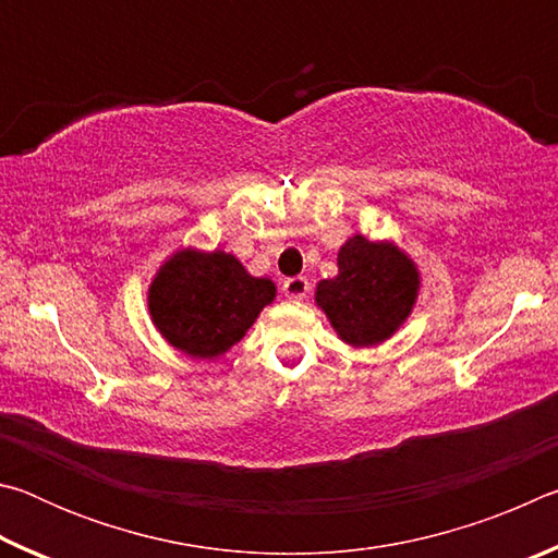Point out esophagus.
Returning a JSON list of instances; mask_svg holds the SVG:
<instances>
[{
  "label": "esophagus",
  "mask_w": 558,
  "mask_h": 558,
  "mask_svg": "<svg viewBox=\"0 0 558 558\" xmlns=\"http://www.w3.org/2000/svg\"><path fill=\"white\" fill-rule=\"evenodd\" d=\"M282 292H286L288 300H302V298H307L310 282H307V278H302V276L288 278L286 282H282Z\"/></svg>",
  "instance_id": "1"
}]
</instances>
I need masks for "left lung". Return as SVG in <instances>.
I'll list each match as a JSON object with an SVG mask.
<instances>
[{
    "label": "left lung",
    "mask_w": 558,
    "mask_h": 558,
    "mask_svg": "<svg viewBox=\"0 0 558 558\" xmlns=\"http://www.w3.org/2000/svg\"><path fill=\"white\" fill-rule=\"evenodd\" d=\"M337 266V278L317 282L315 302L342 342L381 344L411 315L421 288L418 268L399 245L362 233L339 248Z\"/></svg>",
    "instance_id": "left-lung-1"
}]
</instances>
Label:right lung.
I'll return each mask as SVG.
<instances>
[{
    "label": "right lung",
    "mask_w": 558,
    "mask_h": 558,
    "mask_svg": "<svg viewBox=\"0 0 558 558\" xmlns=\"http://www.w3.org/2000/svg\"><path fill=\"white\" fill-rule=\"evenodd\" d=\"M272 298L276 282L253 278L231 253L182 248L157 270L147 307L159 335L174 349L214 359L241 342Z\"/></svg>",
    "instance_id": "add662e5"
}]
</instances>
